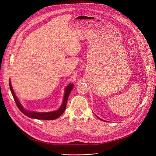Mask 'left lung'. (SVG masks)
<instances>
[{"instance_id":"obj_1","label":"left lung","mask_w":156,"mask_h":156,"mask_svg":"<svg viewBox=\"0 0 156 156\" xmlns=\"http://www.w3.org/2000/svg\"><path fill=\"white\" fill-rule=\"evenodd\" d=\"M97 118H99V119H100V120H101V121H104V120H103V119H101V118H99V117H98V116H97Z\"/></svg>"}]
</instances>
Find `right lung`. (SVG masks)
I'll return each mask as SVG.
<instances>
[{
  "label": "right lung",
  "instance_id": "add662e5",
  "mask_svg": "<svg viewBox=\"0 0 156 156\" xmlns=\"http://www.w3.org/2000/svg\"><path fill=\"white\" fill-rule=\"evenodd\" d=\"M73 84L70 83L66 87L65 90V93H64V96H63V100L62 104L61 106L57 110L54 111H50V112H37V111H32L30 110H27L25 109L23 106H22L20 101L16 95L15 93H14V91L12 88V84H11V81L10 80L9 81V86H10V89L12 93V94L14 100H15L19 110L23 113V115L27 116V117L32 118V119H43V120H54L57 119L59 118L63 113L64 112L66 106V103L68 98L69 96V93L72 91L73 88Z\"/></svg>",
  "mask_w": 156,
  "mask_h": 156
}]
</instances>
